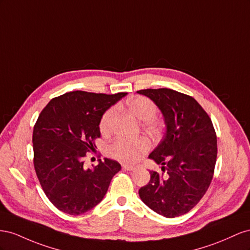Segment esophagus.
<instances>
[{"label":"esophagus","mask_w":250,"mask_h":250,"mask_svg":"<svg viewBox=\"0 0 250 250\" xmlns=\"http://www.w3.org/2000/svg\"><path fill=\"white\" fill-rule=\"evenodd\" d=\"M123 167H124L125 170H134V169H135V167L132 166V165H124Z\"/></svg>","instance_id":"obj_1"}]
</instances>
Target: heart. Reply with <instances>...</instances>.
<instances>
[{"instance_id": "obj_1", "label": "heart", "mask_w": 250, "mask_h": 250, "mask_svg": "<svg viewBox=\"0 0 250 250\" xmlns=\"http://www.w3.org/2000/svg\"><path fill=\"white\" fill-rule=\"evenodd\" d=\"M127 108L135 116L142 121V125L149 132L160 130L162 121L155 116L157 105L151 99L146 96H136L126 103ZM115 115V109L106 110L101 118L99 127L103 133H108L111 130L112 121ZM151 148V144L147 138L139 137L136 139H117L109 146L108 153L112 157L120 161L134 162L138 160Z\"/></svg>"}]
</instances>
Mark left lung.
Instances as JSON below:
<instances>
[{"label": "left lung", "mask_w": 250, "mask_h": 250, "mask_svg": "<svg viewBox=\"0 0 250 250\" xmlns=\"http://www.w3.org/2000/svg\"><path fill=\"white\" fill-rule=\"evenodd\" d=\"M158 105L167 125L148 158L161 166L139 197L155 212L175 218L188 212L209 188L217 160V135L211 119L194 97L172 89L137 91Z\"/></svg>", "instance_id": "1"}]
</instances>
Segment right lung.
Returning <instances> with one entry per match:
<instances>
[{"label": "right lung", "mask_w": 250, "mask_h": 250, "mask_svg": "<svg viewBox=\"0 0 250 250\" xmlns=\"http://www.w3.org/2000/svg\"><path fill=\"white\" fill-rule=\"evenodd\" d=\"M126 94L68 92L41 112L33 127V165L45 195L61 211L76 216L93 208L121 169L108 158L84 168L83 159L101 137L104 113Z\"/></svg>", "instance_id": "add662e5"}]
</instances>
